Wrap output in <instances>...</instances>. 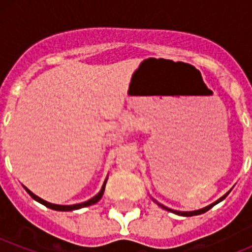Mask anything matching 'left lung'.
<instances>
[{
  "mask_svg": "<svg viewBox=\"0 0 252 252\" xmlns=\"http://www.w3.org/2000/svg\"><path fill=\"white\" fill-rule=\"evenodd\" d=\"M228 193H230V192H227L226 194H224V195H222V197L220 198V199H217V201H216L215 203L209 204V206L204 207V208H202V209H197V211H192V212H182V211H174V209H170V208H168V207H165V206H162V204L158 203V202L155 201V199H154V202H157V203L159 204V206L161 207V208L166 209V211H169V212H173V213H175V215H179V216H184V217H190V216H197V215H202V213H204V212H207V211H209V209L212 208L213 206H216V204H217V203H220V202H221V201H223L224 198H226L227 195H228Z\"/></svg>",
  "mask_w": 252,
  "mask_h": 252,
  "instance_id": "obj_1",
  "label": "left lung"
}]
</instances>
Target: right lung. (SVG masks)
Listing matches in <instances>:
<instances>
[{"label":"right lung","mask_w":252,"mask_h":252,"mask_svg":"<svg viewBox=\"0 0 252 252\" xmlns=\"http://www.w3.org/2000/svg\"><path fill=\"white\" fill-rule=\"evenodd\" d=\"M106 182H107V178L106 180H104L103 186H102L101 190H99V193L97 195H94L93 198H91V199H88L87 202H83V203H78V204H72V206H60V204H53V203H49V202L44 201V199H41V198H39L37 195H35L34 193L31 192V190H29L26 187H24V188L26 189V192L29 193V194L31 195V197L34 198L35 201H37L39 203L44 204L45 207H48V208H51L54 209V211H74V209H79V208H84V207H88V206H92V204L97 203V202L99 201L102 198V195H103V192H104V187H106Z\"/></svg>","instance_id":"obj_1"}]
</instances>
